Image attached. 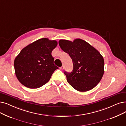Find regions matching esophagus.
Returning <instances> with one entry per match:
<instances>
[{
	"mask_svg": "<svg viewBox=\"0 0 126 126\" xmlns=\"http://www.w3.org/2000/svg\"><path fill=\"white\" fill-rule=\"evenodd\" d=\"M60 69H62V70L64 69V66H61V67H60Z\"/></svg>",
	"mask_w": 126,
	"mask_h": 126,
	"instance_id": "1",
	"label": "esophagus"
}]
</instances>
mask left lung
I'll return each instance as SVG.
<instances>
[{
  "instance_id": "1",
  "label": "left lung",
  "mask_w": 126,
  "mask_h": 126,
  "mask_svg": "<svg viewBox=\"0 0 126 126\" xmlns=\"http://www.w3.org/2000/svg\"><path fill=\"white\" fill-rule=\"evenodd\" d=\"M59 44L73 60L72 72H64L68 83L79 92H86L94 88L104 74L105 62L100 52L80 39H75L73 42L60 40Z\"/></svg>"
}]
</instances>
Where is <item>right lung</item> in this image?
<instances>
[{"mask_svg":"<svg viewBox=\"0 0 126 126\" xmlns=\"http://www.w3.org/2000/svg\"><path fill=\"white\" fill-rule=\"evenodd\" d=\"M58 45L56 40L42 38L24 47L14 60L16 77L23 85L37 89L49 81L54 70L51 52Z\"/></svg>","mask_w":126,"mask_h":126,"instance_id":"1","label":"right lung"}]
</instances>
